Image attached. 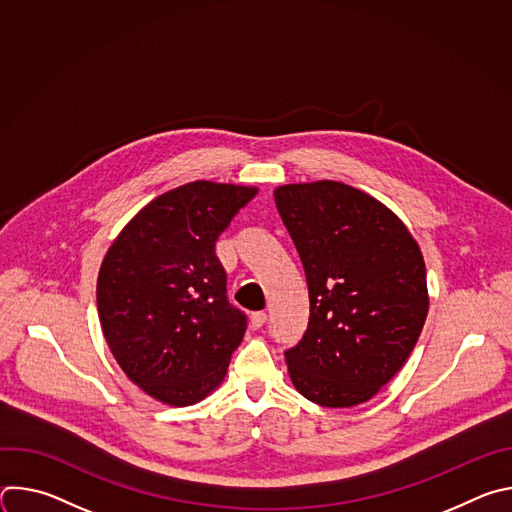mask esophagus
Masks as SVG:
<instances>
[{"mask_svg":"<svg viewBox=\"0 0 512 512\" xmlns=\"http://www.w3.org/2000/svg\"><path fill=\"white\" fill-rule=\"evenodd\" d=\"M265 322H267V314H265V312H255V314H251V328H253V330L263 328Z\"/></svg>","mask_w":512,"mask_h":512,"instance_id":"esophagus-1","label":"esophagus"}]
</instances>
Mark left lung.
<instances>
[{
  "mask_svg": "<svg viewBox=\"0 0 512 512\" xmlns=\"http://www.w3.org/2000/svg\"><path fill=\"white\" fill-rule=\"evenodd\" d=\"M273 196L310 294L308 328L285 350L289 379L316 405H360L401 371L425 324L421 249L391 208L348 184H285Z\"/></svg>",
  "mask_w": 512,
  "mask_h": 512,
  "instance_id": "8db88e82",
  "label": "left lung"
}]
</instances>
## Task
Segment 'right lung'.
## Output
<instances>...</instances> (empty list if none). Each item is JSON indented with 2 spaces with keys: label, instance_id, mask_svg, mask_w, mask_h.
Here are the masks:
<instances>
[{
  "label": "right lung",
  "instance_id": "right-lung-1",
  "mask_svg": "<svg viewBox=\"0 0 512 512\" xmlns=\"http://www.w3.org/2000/svg\"><path fill=\"white\" fill-rule=\"evenodd\" d=\"M255 186L196 180L145 204L109 247L97 279L103 336L123 373L172 407L223 383L247 328L227 300L214 245Z\"/></svg>",
  "mask_w": 512,
  "mask_h": 512
}]
</instances>
